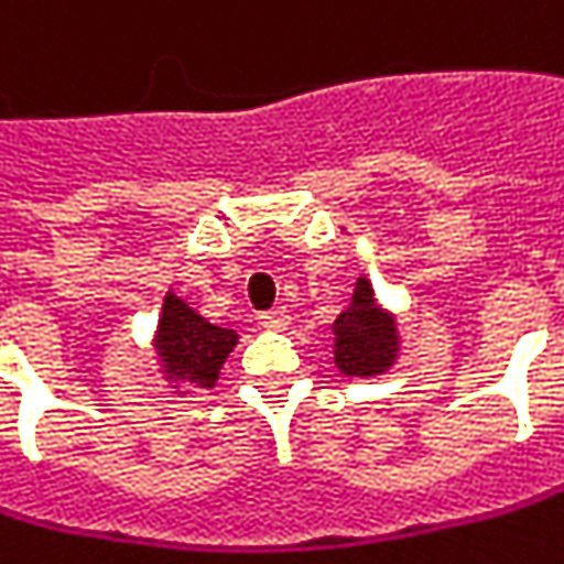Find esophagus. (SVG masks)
Here are the masks:
<instances>
[{
    "label": "esophagus",
    "mask_w": 564,
    "mask_h": 564,
    "mask_svg": "<svg viewBox=\"0 0 564 564\" xmlns=\"http://www.w3.org/2000/svg\"><path fill=\"white\" fill-rule=\"evenodd\" d=\"M261 325L264 328H271V332H283L286 325H290V313L278 306V310H271V313H261Z\"/></svg>",
    "instance_id": "34e87169"
}]
</instances>
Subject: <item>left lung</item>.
<instances>
[{"instance_id": "obj_1", "label": "left lung", "mask_w": 564, "mask_h": 564, "mask_svg": "<svg viewBox=\"0 0 564 564\" xmlns=\"http://www.w3.org/2000/svg\"><path fill=\"white\" fill-rule=\"evenodd\" d=\"M332 335L335 367L345 377H380L399 360V322L377 303L373 283L364 274L354 283L348 310L332 322Z\"/></svg>"}]
</instances>
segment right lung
Returning <instances> with one entry per match:
<instances>
[{
	"label": "right lung",
	"mask_w": 564,
	"mask_h": 564,
	"mask_svg": "<svg viewBox=\"0 0 564 564\" xmlns=\"http://www.w3.org/2000/svg\"><path fill=\"white\" fill-rule=\"evenodd\" d=\"M236 345L239 335L232 328L210 325L182 296H175V290L165 293L152 350L159 357V373L172 382L175 392L187 395V392L214 389L219 370Z\"/></svg>",
	"instance_id": "add662e5"
}]
</instances>
